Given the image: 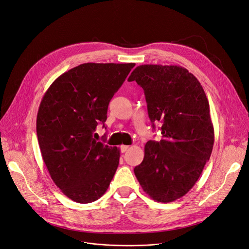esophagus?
Wrapping results in <instances>:
<instances>
[{
    "instance_id": "34e87169",
    "label": "esophagus",
    "mask_w": 249,
    "mask_h": 249,
    "mask_svg": "<svg viewBox=\"0 0 249 249\" xmlns=\"http://www.w3.org/2000/svg\"><path fill=\"white\" fill-rule=\"evenodd\" d=\"M128 149H129V146H127V145H122V146L120 147V150H121L122 153H125Z\"/></svg>"
}]
</instances>
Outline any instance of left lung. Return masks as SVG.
Segmentation results:
<instances>
[{"mask_svg":"<svg viewBox=\"0 0 249 249\" xmlns=\"http://www.w3.org/2000/svg\"><path fill=\"white\" fill-rule=\"evenodd\" d=\"M128 80L143 88L153 128L161 121L163 135L159 142L146 143L135 176L154 200L174 201L195 186L210 160L214 132L208 98L196 76L182 66L139 65Z\"/></svg>","mask_w":249,"mask_h":249,"instance_id":"obj_1","label":"left lung"}]
</instances>
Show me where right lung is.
<instances>
[{
    "label": "right lung",
    "instance_id": "add662e5",
    "mask_svg": "<svg viewBox=\"0 0 249 249\" xmlns=\"http://www.w3.org/2000/svg\"><path fill=\"white\" fill-rule=\"evenodd\" d=\"M135 63L88 62L58 76L44 93L36 134L44 164L61 192L79 203L98 199L119 165L120 153L95 139L110 100Z\"/></svg>",
    "mask_w": 249,
    "mask_h": 249
}]
</instances>
